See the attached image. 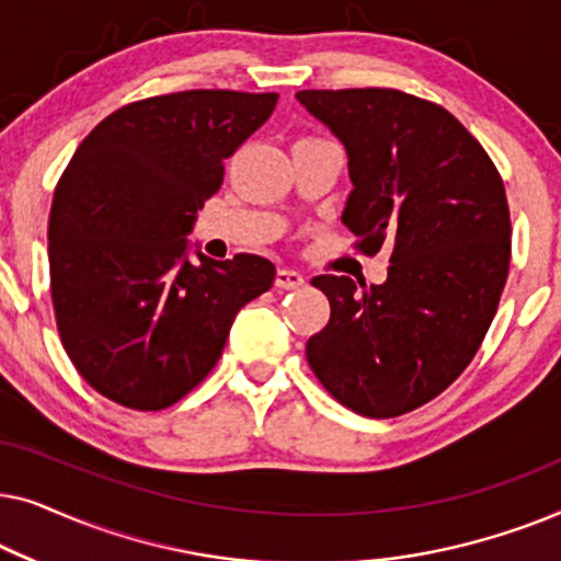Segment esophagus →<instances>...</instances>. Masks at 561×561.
<instances>
[{
	"label": "esophagus",
	"instance_id": "1",
	"mask_svg": "<svg viewBox=\"0 0 561 561\" xmlns=\"http://www.w3.org/2000/svg\"><path fill=\"white\" fill-rule=\"evenodd\" d=\"M306 283V278L298 271H290V267H278V273H275V286L283 288V290H294V288H301Z\"/></svg>",
	"mask_w": 561,
	"mask_h": 561
}]
</instances>
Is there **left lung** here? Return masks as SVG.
I'll use <instances>...</instances> for the list:
<instances>
[{"instance_id":"obj_1","label":"left lung","mask_w":561,"mask_h":561,"mask_svg":"<svg viewBox=\"0 0 561 561\" xmlns=\"http://www.w3.org/2000/svg\"><path fill=\"white\" fill-rule=\"evenodd\" d=\"M296 99L347 150L344 227L370 255L390 244L380 286L311 280L332 317L306 342V359L359 416H401L449 388L485 340L511 263L503 179L482 145L426 99L396 89Z\"/></svg>"}]
</instances>
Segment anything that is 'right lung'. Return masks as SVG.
Returning a JSON list of instances; mask_svg holds the SVG:
<instances>
[{"mask_svg": "<svg viewBox=\"0 0 561 561\" xmlns=\"http://www.w3.org/2000/svg\"><path fill=\"white\" fill-rule=\"evenodd\" d=\"M275 102L225 89L142 99L99 122L60 175L48 225L56 324L110 401H181L217 365L237 311L273 286L260 255L221 263L196 250L191 263L186 234Z\"/></svg>", "mask_w": 561, "mask_h": 561, "instance_id": "obj_1", "label": "right lung"}]
</instances>
